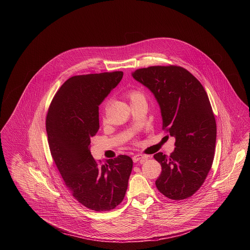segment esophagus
I'll list each match as a JSON object with an SVG mask.
<instances>
[{
	"mask_svg": "<svg viewBox=\"0 0 250 250\" xmlns=\"http://www.w3.org/2000/svg\"><path fill=\"white\" fill-rule=\"evenodd\" d=\"M146 159H148V156L146 155H142V154H137L133 157V161L134 163H138V162H144Z\"/></svg>",
	"mask_w": 250,
	"mask_h": 250,
	"instance_id": "34e87169",
	"label": "esophagus"
}]
</instances>
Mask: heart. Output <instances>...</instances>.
I'll return each instance as SVG.
<instances>
[{"label":"heart","mask_w":250,"mask_h":250,"mask_svg":"<svg viewBox=\"0 0 250 250\" xmlns=\"http://www.w3.org/2000/svg\"><path fill=\"white\" fill-rule=\"evenodd\" d=\"M127 97L129 98V100L131 101V104L138 101V100H141V99H144V96H143V93L139 90H130L128 93H127Z\"/></svg>","instance_id":"b5f03b06"}]
</instances>
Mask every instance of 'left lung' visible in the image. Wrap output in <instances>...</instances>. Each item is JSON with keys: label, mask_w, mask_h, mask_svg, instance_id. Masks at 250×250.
Returning <instances> with one entry per match:
<instances>
[{"label": "left lung", "mask_w": 250, "mask_h": 250, "mask_svg": "<svg viewBox=\"0 0 250 250\" xmlns=\"http://www.w3.org/2000/svg\"><path fill=\"white\" fill-rule=\"evenodd\" d=\"M133 77L153 92L163 130L175 138L170 156L154 155L162 166L156 187L169 199L188 198L203 185L214 161L216 123L208 95L190 72L177 65L140 68Z\"/></svg>", "instance_id": "1"}]
</instances>
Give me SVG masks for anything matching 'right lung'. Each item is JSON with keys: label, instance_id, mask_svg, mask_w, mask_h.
<instances>
[{"label": "right lung", "instance_id": "add662e5", "mask_svg": "<svg viewBox=\"0 0 250 250\" xmlns=\"http://www.w3.org/2000/svg\"><path fill=\"white\" fill-rule=\"evenodd\" d=\"M123 72L69 78L55 94L46 116L52 158L73 197L95 212L113 210L124 199L133 161L119 155L97 163L89 151L99 130V106Z\"/></svg>", "mask_w": 250, "mask_h": 250}]
</instances>
